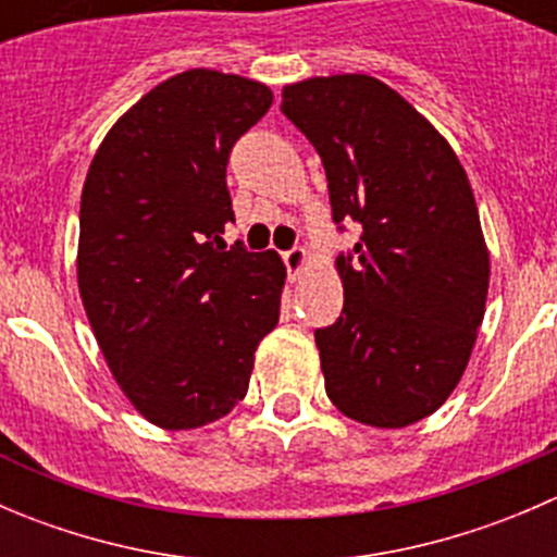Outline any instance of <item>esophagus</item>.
I'll use <instances>...</instances> for the list:
<instances>
[{
  "mask_svg": "<svg viewBox=\"0 0 557 557\" xmlns=\"http://www.w3.org/2000/svg\"><path fill=\"white\" fill-rule=\"evenodd\" d=\"M283 261H285V267H288L290 277L296 280L307 269L310 258H307V250H301V247H294V250H285L283 252Z\"/></svg>",
  "mask_w": 557,
  "mask_h": 557,
  "instance_id": "esophagus-1",
  "label": "esophagus"
}]
</instances>
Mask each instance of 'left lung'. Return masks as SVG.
Instances as JSON below:
<instances>
[{
  "mask_svg": "<svg viewBox=\"0 0 557 557\" xmlns=\"http://www.w3.org/2000/svg\"><path fill=\"white\" fill-rule=\"evenodd\" d=\"M280 110L323 161L334 223L363 228L336 258L342 314L314 331L325 393L358 423H418L460 383L485 318L491 256L469 177L377 77H310Z\"/></svg>",
  "mask_w": 557,
  "mask_h": 557,
  "instance_id": "obj_1",
  "label": "left lung"
}]
</instances>
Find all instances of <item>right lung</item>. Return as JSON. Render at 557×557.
Segmentation results:
<instances>
[{
  "label": "right lung",
  "mask_w": 557,
  "mask_h": 557,
  "mask_svg": "<svg viewBox=\"0 0 557 557\" xmlns=\"http://www.w3.org/2000/svg\"><path fill=\"white\" fill-rule=\"evenodd\" d=\"M269 107L263 83L180 72L117 117L88 166L81 299L112 377L161 429L232 412L280 320L277 252L221 237L234 221L228 153Z\"/></svg>",
  "instance_id": "obj_1"
}]
</instances>
